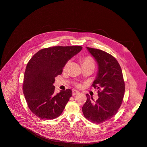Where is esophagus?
Masks as SVG:
<instances>
[{"label": "esophagus", "instance_id": "34e87169", "mask_svg": "<svg viewBox=\"0 0 147 147\" xmlns=\"http://www.w3.org/2000/svg\"><path fill=\"white\" fill-rule=\"evenodd\" d=\"M80 93V92H78V91L76 90H74L72 91V95L73 96H75V95H77Z\"/></svg>", "mask_w": 147, "mask_h": 147}]
</instances>
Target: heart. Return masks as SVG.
Returning a JSON list of instances; mask_svg holds the SVG:
<instances>
[{"instance_id": "obj_1", "label": "heart", "mask_w": 147, "mask_h": 147, "mask_svg": "<svg viewBox=\"0 0 147 147\" xmlns=\"http://www.w3.org/2000/svg\"><path fill=\"white\" fill-rule=\"evenodd\" d=\"M81 61L83 65H87V64H94V60L92 56H90V55H85V56H83L81 58ZM69 65V61H67L63 66L64 71H66V70L67 69ZM75 86L78 88H80L81 87V84L80 83H76Z\"/></svg>"}]
</instances>
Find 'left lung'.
Returning a JSON list of instances; mask_svg holds the SVG:
<instances>
[{
	"mask_svg": "<svg viewBox=\"0 0 147 147\" xmlns=\"http://www.w3.org/2000/svg\"><path fill=\"white\" fill-rule=\"evenodd\" d=\"M87 48L99 66L96 78L92 85L95 89H98L99 98L94 101L87 94V101L82 110L88 120L100 124L117 113L123 100L125 83L121 68L114 57L99 49Z\"/></svg>",
	"mask_w": 147,
	"mask_h": 147,
	"instance_id": "left-lung-1",
	"label": "left lung"
}]
</instances>
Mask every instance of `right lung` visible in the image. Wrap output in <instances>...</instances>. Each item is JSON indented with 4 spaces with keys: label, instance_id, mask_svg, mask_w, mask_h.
<instances>
[{
    "label": "right lung",
    "instance_id": "obj_1",
    "mask_svg": "<svg viewBox=\"0 0 147 147\" xmlns=\"http://www.w3.org/2000/svg\"><path fill=\"white\" fill-rule=\"evenodd\" d=\"M81 46H55L38 51L28 62L23 92L28 107L38 118L53 120L59 117L72 96L71 89L55 94V78L61 75L65 64L78 53Z\"/></svg>",
    "mask_w": 147,
    "mask_h": 147
}]
</instances>
